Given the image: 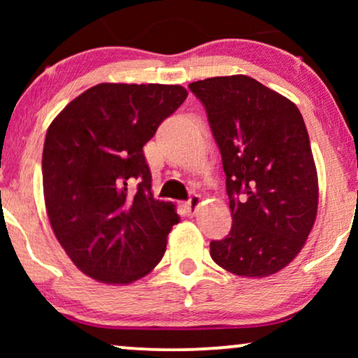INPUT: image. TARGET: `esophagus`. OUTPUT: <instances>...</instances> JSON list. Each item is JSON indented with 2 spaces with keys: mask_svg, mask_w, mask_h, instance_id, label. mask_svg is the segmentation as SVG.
Masks as SVG:
<instances>
[{
  "mask_svg": "<svg viewBox=\"0 0 358 358\" xmlns=\"http://www.w3.org/2000/svg\"><path fill=\"white\" fill-rule=\"evenodd\" d=\"M199 205H200V195H197V194L190 195L187 202H185V207H187L190 213H195V210H197Z\"/></svg>",
  "mask_w": 358,
  "mask_h": 358,
  "instance_id": "34e87169",
  "label": "esophagus"
}]
</instances>
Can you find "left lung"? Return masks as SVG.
<instances>
[{"label":"left lung","mask_w":358,"mask_h":358,"mask_svg":"<svg viewBox=\"0 0 358 358\" xmlns=\"http://www.w3.org/2000/svg\"><path fill=\"white\" fill-rule=\"evenodd\" d=\"M222 153L233 224L210 243L224 271L261 278L288 266L317 213V174L298 107L244 75L190 83Z\"/></svg>","instance_id":"obj_1"}]
</instances>
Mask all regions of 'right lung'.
<instances>
[{
	"mask_svg": "<svg viewBox=\"0 0 358 358\" xmlns=\"http://www.w3.org/2000/svg\"><path fill=\"white\" fill-rule=\"evenodd\" d=\"M185 97L179 85L101 83L48 127L42 155L47 215L58 243L87 277L124 285L163 259L179 215L173 202L151 194L143 146Z\"/></svg>",
	"mask_w": 358,
	"mask_h": 358,
	"instance_id": "obj_1",
	"label": "right lung"
}]
</instances>
